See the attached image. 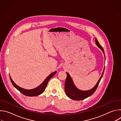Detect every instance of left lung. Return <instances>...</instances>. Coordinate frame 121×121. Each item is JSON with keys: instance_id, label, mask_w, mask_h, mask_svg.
I'll use <instances>...</instances> for the list:
<instances>
[{"instance_id": "1", "label": "left lung", "mask_w": 121, "mask_h": 121, "mask_svg": "<svg viewBox=\"0 0 121 121\" xmlns=\"http://www.w3.org/2000/svg\"><path fill=\"white\" fill-rule=\"evenodd\" d=\"M95 42H96L95 43L97 45V46L102 51L103 54L104 55L105 60V56L104 54V50H103L102 46L99 44L98 41L96 38L95 39ZM104 68L105 67H104L101 76L100 77L96 85L92 89L88 91H82L78 89L75 85L70 75L69 74V73L66 72L67 77H66V80L65 84V92L66 95L71 99L73 100H83L92 95L96 91L98 86L99 84V83L103 76V73H104Z\"/></svg>"}]
</instances>
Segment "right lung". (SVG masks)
Instances as JSON below:
<instances>
[{"instance_id":"add662e5","label":"right lung","mask_w":121,"mask_h":121,"mask_svg":"<svg viewBox=\"0 0 121 121\" xmlns=\"http://www.w3.org/2000/svg\"><path fill=\"white\" fill-rule=\"evenodd\" d=\"M56 71H55L52 73H51L45 79L43 82L40 85H39L38 87L31 90H26L19 87V86L16 85L14 83V82L13 81V80L11 78L10 75H9V77H10V79L12 84H13L14 87L16 89L18 90L19 91H20L22 94H24V95H26L27 96H29V97H33V96H36L40 95L44 91L49 80L51 78H52V77H53L56 74Z\"/></svg>"}]
</instances>
